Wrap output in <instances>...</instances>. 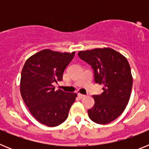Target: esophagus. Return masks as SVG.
<instances>
[{"mask_svg": "<svg viewBox=\"0 0 149 149\" xmlns=\"http://www.w3.org/2000/svg\"><path fill=\"white\" fill-rule=\"evenodd\" d=\"M85 96H86L85 95H82L81 94V93H78V94H77V97H78L79 99H82V98H84Z\"/></svg>", "mask_w": 149, "mask_h": 149, "instance_id": "34e87169", "label": "esophagus"}]
</instances>
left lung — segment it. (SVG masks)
Listing matches in <instances>:
<instances>
[{"instance_id":"obj_1","label":"left lung","mask_w":149,"mask_h":149,"mask_svg":"<svg viewBox=\"0 0 149 149\" xmlns=\"http://www.w3.org/2000/svg\"><path fill=\"white\" fill-rule=\"evenodd\" d=\"M77 55L93 68L95 82L104 86L103 93L93 95L89 118L101 125L113 122L123 113L131 97L133 77L127 59L110 48L81 51Z\"/></svg>"}]
</instances>
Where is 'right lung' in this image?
<instances>
[{
	"label": "right lung",
	"mask_w": 149,
	"mask_h": 149,
	"mask_svg": "<svg viewBox=\"0 0 149 149\" xmlns=\"http://www.w3.org/2000/svg\"><path fill=\"white\" fill-rule=\"evenodd\" d=\"M75 52L60 53L45 49L29 57L21 74L22 99L38 122L55 127L65 121L77 94L56 90L54 84L63 80L64 70Z\"/></svg>",
	"instance_id": "obj_1"
}]
</instances>
